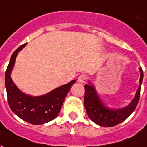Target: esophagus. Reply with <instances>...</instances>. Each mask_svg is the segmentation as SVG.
Listing matches in <instances>:
<instances>
[{
    "mask_svg": "<svg viewBox=\"0 0 147 147\" xmlns=\"http://www.w3.org/2000/svg\"><path fill=\"white\" fill-rule=\"evenodd\" d=\"M87 77L85 74H81L79 77H78V81L80 82V83H84L85 81H86Z\"/></svg>",
    "mask_w": 147,
    "mask_h": 147,
    "instance_id": "1",
    "label": "esophagus"
}]
</instances>
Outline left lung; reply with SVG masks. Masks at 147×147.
Returning a JSON list of instances; mask_svg holds the SVG:
<instances>
[{
    "label": "left lung",
    "instance_id": "left-lung-1",
    "mask_svg": "<svg viewBox=\"0 0 147 147\" xmlns=\"http://www.w3.org/2000/svg\"><path fill=\"white\" fill-rule=\"evenodd\" d=\"M140 69L141 74L140 79V85L137 90L136 96L127 107L123 108L121 110H112L107 108L99 100L94 87L89 84L84 85V107L88 116L94 123L104 127H113L124 121L130 116L140 100L141 84L143 78V71L142 68H140Z\"/></svg>",
    "mask_w": 147,
    "mask_h": 147
}]
</instances>
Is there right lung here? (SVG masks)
Wrapping results in <instances>:
<instances>
[{"label":"right lung","mask_w":147,"mask_h":147,"mask_svg":"<svg viewBox=\"0 0 147 147\" xmlns=\"http://www.w3.org/2000/svg\"><path fill=\"white\" fill-rule=\"evenodd\" d=\"M26 45H22L14 51L5 72V86L11 110L23 121L32 125H42L51 121L59 115L65 97L75 80L60 86L45 96L31 97L21 92L15 85L10 74L17 54Z\"/></svg>","instance_id":"add662e5"}]
</instances>
